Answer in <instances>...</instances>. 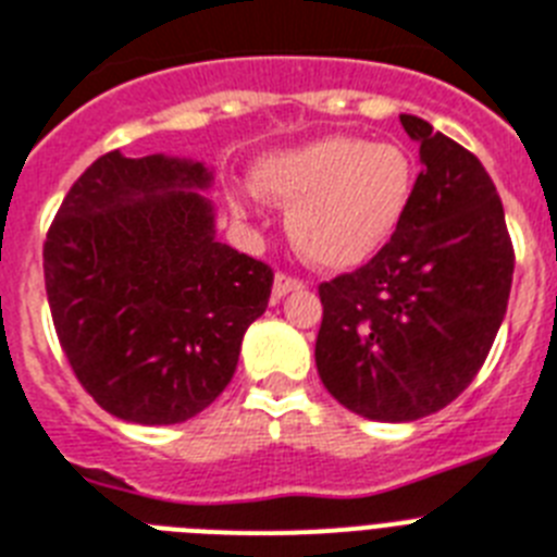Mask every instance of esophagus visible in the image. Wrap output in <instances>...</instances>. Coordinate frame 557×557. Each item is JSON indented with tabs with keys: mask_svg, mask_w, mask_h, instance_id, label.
<instances>
[{
	"mask_svg": "<svg viewBox=\"0 0 557 557\" xmlns=\"http://www.w3.org/2000/svg\"><path fill=\"white\" fill-rule=\"evenodd\" d=\"M292 292H302V280L288 277V274H277V277H274V288H271L274 300H283V297Z\"/></svg>",
	"mask_w": 557,
	"mask_h": 557,
	"instance_id": "obj_1",
	"label": "esophagus"
}]
</instances>
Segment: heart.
<instances>
[{
	"label": "heart",
	"instance_id": "1",
	"mask_svg": "<svg viewBox=\"0 0 557 557\" xmlns=\"http://www.w3.org/2000/svg\"><path fill=\"white\" fill-rule=\"evenodd\" d=\"M414 162L397 143L323 137L265 153L255 188L288 208L294 248L323 269H355L395 237L414 197ZM234 216L255 211L251 191H232Z\"/></svg>",
	"mask_w": 557,
	"mask_h": 557
}]
</instances>
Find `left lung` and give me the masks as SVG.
<instances>
[{
    "instance_id": "1",
    "label": "left lung",
    "mask_w": 557,
    "mask_h": 557,
    "mask_svg": "<svg viewBox=\"0 0 557 557\" xmlns=\"http://www.w3.org/2000/svg\"><path fill=\"white\" fill-rule=\"evenodd\" d=\"M409 214L363 269L320 286L314 360L329 395L360 418L409 423L474 381L504 323L515 255L481 160L426 120Z\"/></svg>"
}]
</instances>
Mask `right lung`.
I'll return each mask as SVG.
<instances>
[{"label":"right lung","mask_w":557,"mask_h":557,"mask_svg":"<svg viewBox=\"0 0 557 557\" xmlns=\"http://www.w3.org/2000/svg\"><path fill=\"white\" fill-rule=\"evenodd\" d=\"M206 162L111 151L45 239L51 318L76 381L114 418L171 426L232 383L274 274L216 239Z\"/></svg>","instance_id":"1"}]
</instances>
